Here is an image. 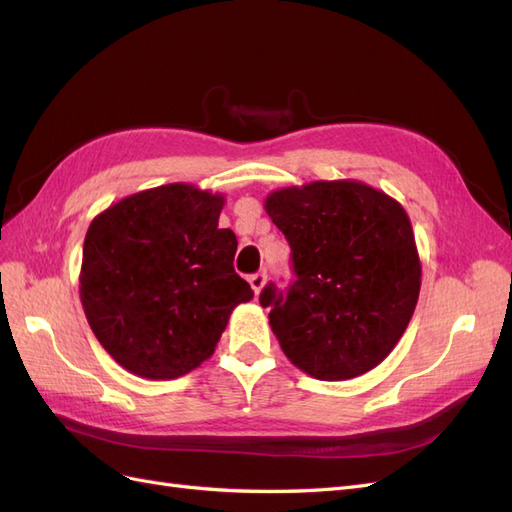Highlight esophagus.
Segmentation results:
<instances>
[{
	"mask_svg": "<svg viewBox=\"0 0 512 512\" xmlns=\"http://www.w3.org/2000/svg\"><path fill=\"white\" fill-rule=\"evenodd\" d=\"M265 284H267V275H265V273H254V275H250V286H252V290H254L256 294H260V290L265 288Z\"/></svg>",
	"mask_w": 512,
	"mask_h": 512,
	"instance_id": "obj_1",
	"label": "esophagus"
}]
</instances>
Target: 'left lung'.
Wrapping results in <instances>:
<instances>
[{"instance_id": "1", "label": "left lung", "mask_w": 512, "mask_h": 512, "mask_svg": "<svg viewBox=\"0 0 512 512\" xmlns=\"http://www.w3.org/2000/svg\"><path fill=\"white\" fill-rule=\"evenodd\" d=\"M265 209L292 250L286 294L260 292L292 365L318 380H350L380 365L408 329L421 292L412 224L395 198L363 181L275 190Z\"/></svg>"}]
</instances>
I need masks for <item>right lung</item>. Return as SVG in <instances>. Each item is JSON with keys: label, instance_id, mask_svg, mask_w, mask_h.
<instances>
[{"label": "right lung", "instance_id": "add662e5", "mask_svg": "<svg viewBox=\"0 0 512 512\" xmlns=\"http://www.w3.org/2000/svg\"><path fill=\"white\" fill-rule=\"evenodd\" d=\"M222 194L192 183L136 192L89 224L81 303L113 359L149 380H175L215 352L228 318L254 292L235 273L237 237L220 228Z\"/></svg>", "mask_w": 512, "mask_h": 512}]
</instances>
